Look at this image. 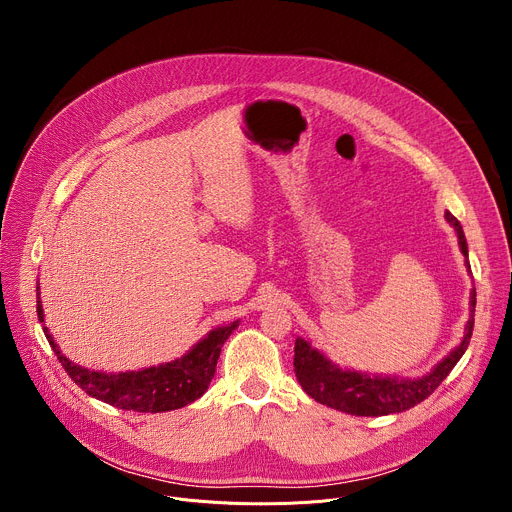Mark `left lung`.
<instances>
[{"mask_svg":"<svg viewBox=\"0 0 512 512\" xmlns=\"http://www.w3.org/2000/svg\"><path fill=\"white\" fill-rule=\"evenodd\" d=\"M446 221L454 227L458 235V245L462 255L468 261V243L462 231V225L452 212H446ZM474 308H476V289L470 291V318L466 324V332L462 342L435 367L417 379H399V377H383V375H367L354 369H340L326 354L314 348L308 340L296 338V356H294V371L302 385V389L316 399L318 403L332 407L336 411H344L358 417H379L401 413L423 399H427L442 381L452 373V369L466 352L472 330H474Z\"/></svg>","mask_w":512,"mask_h":512,"instance_id":"1","label":"left lung"}]
</instances>
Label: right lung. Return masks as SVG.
<instances>
[{"instance_id": "add662e5", "label": "right lung", "mask_w": 512, "mask_h": 512, "mask_svg": "<svg viewBox=\"0 0 512 512\" xmlns=\"http://www.w3.org/2000/svg\"><path fill=\"white\" fill-rule=\"evenodd\" d=\"M36 296L38 320L44 322L40 287H36ZM237 326L239 320L210 330L182 358L162 362L158 367L125 373H105L81 367V364L66 358L54 342L50 330L46 326L42 328L64 371L85 393L117 409L137 413H162L186 407L206 393L214 377L221 348Z\"/></svg>"}]
</instances>
